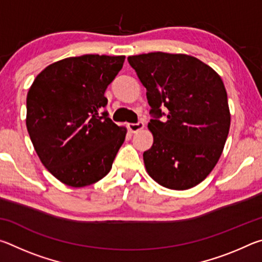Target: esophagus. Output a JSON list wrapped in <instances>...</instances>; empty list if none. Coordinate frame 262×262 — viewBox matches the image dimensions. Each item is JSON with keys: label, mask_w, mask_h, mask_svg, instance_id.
Returning a JSON list of instances; mask_svg holds the SVG:
<instances>
[{"label": "esophagus", "mask_w": 262, "mask_h": 262, "mask_svg": "<svg viewBox=\"0 0 262 262\" xmlns=\"http://www.w3.org/2000/svg\"><path fill=\"white\" fill-rule=\"evenodd\" d=\"M144 128V123L142 121H139L136 123H128V129H129L132 133H136Z\"/></svg>", "instance_id": "obj_1"}]
</instances>
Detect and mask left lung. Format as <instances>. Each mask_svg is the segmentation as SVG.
I'll return each instance as SVG.
<instances>
[{
	"mask_svg": "<svg viewBox=\"0 0 262 262\" xmlns=\"http://www.w3.org/2000/svg\"><path fill=\"white\" fill-rule=\"evenodd\" d=\"M128 62L147 89L151 107L148 128L154 144L143 154L147 172L166 188L194 187L215 167L229 134L223 81L190 55L154 52L128 56Z\"/></svg>",
	"mask_w": 262,
	"mask_h": 262,
	"instance_id": "8db88e82",
	"label": "left lung"
}]
</instances>
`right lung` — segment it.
Masks as SVG:
<instances>
[{
	"mask_svg": "<svg viewBox=\"0 0 262 262\" xmlns=\"http://www.w3.org/2000/svg\"><path fill=\"white\" fill-rule=\"evenodd\" d=\"M125 56L67 57L35 77L26 98V127L48 171L72 187L103 179L126 137L108 118L107 86Z\"/></svg>",
	"mask_w": 262,
	"mask_h": 262,
	"instance_id": "1",
	"label": "right lung"
}]
</instances>
